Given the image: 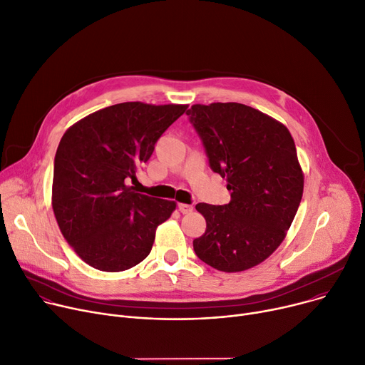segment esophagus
<instances>
[{
  "instance_id": "esophagus-1",
  "label": "esophagus",
  "mask_w": 365,
  "mask_h": 365,
  "mask_svg": "<svg viewBox=\"0 0 365 365\" xmlns=\"http://www.w3.org/2000/svg\"><path fill=\"white\" fill-rule=\"evenodd\" d=\"M178 208H179V211H180L182 214H187V212H190V211L193 210V207L189 205V204H179Z\"/></svg>"
}]
</instances>
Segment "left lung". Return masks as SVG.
<instances>
[{"instance_id": "1", "label": "left lung", "mask_w": 365, "mask_h": 365, "mask_svg": "<svg viewBox=\"0 0 365 365\" xmlns=\"http://www.w3.org/2000/svg\"><path fill=\"white\" fill-rule=\"evenodd\" d=\"M186 114L232 197L225 205L197 204L207 229L193 251L220 272L248 270L277 250L301 204L295 142L286 126L245 104H195Z\"/></svg>"}]
</instances>
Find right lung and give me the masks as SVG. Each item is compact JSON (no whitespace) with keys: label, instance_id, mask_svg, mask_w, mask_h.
<instances>
[{"label":"right lung","instance_id":"1","mask_svg":"<svg viewBox=\"0 0 365 365\" xmlns=\"http://www.w3.org/2000/svg\"><path fill=\"white\" fill-rule=\"evenodd\" d=\"M187 106L121 103L78 121L54 158L53 210L67 244L91 267L123 272L151 252L176 202L129 186Z\"/></svg>","mask_w":365,"mask_h":365}]
</instances>
